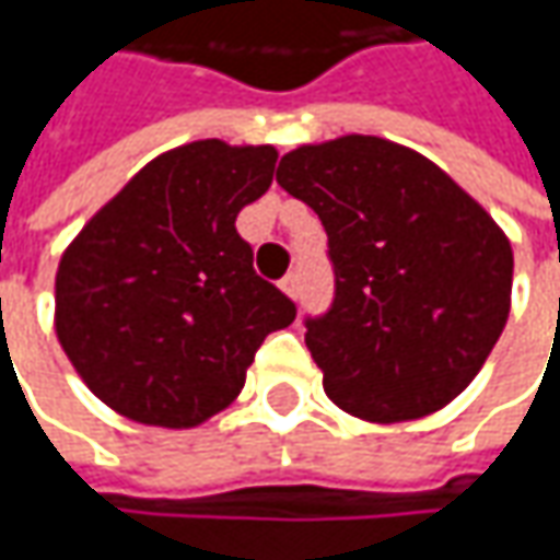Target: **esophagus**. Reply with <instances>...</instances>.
I'll list each match as a JSON object with an SVG mask.
<instances>
[{
    "label": "esophagus",
    "instance_id": "obj_1",
    "mask_svg": "<svg viewBox=\"0 0 560 560\" xmlns=\"http://www.w3.org/2000/svg\"><path fill=\"white\" fill-rule=\"evenodd\" d=\"M280 290L287 292L290 299H299V273L292 270V273H287L283 280H280Z\"/></svg>",
    "mask_w": 560,
    "mask_h": 560
}]
</instances>
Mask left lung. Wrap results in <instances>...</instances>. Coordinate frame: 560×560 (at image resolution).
<instances>
[{"mask_svg":"<svg viewBox=\"0 0 560 560\" xmlns=\"http://www.w3.org/2000/svg\"><path fill=\"white\" fill-rule=\"evenodd\" d=\"M277 184L327 230L334 305L305 317L327 396L374 423L445 408L505 330L514 255L499 224L442 167L380 137L292 149Z\"/></svg>","mask_w":560,"mask_h":560,"instance_id":"obj_1","label":"left lung"}]
</instances>
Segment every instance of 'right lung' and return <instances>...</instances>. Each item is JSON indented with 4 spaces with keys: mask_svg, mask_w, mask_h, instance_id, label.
I'll list each match as a JSON object with an SVG mask.
<instances>
[{
    "mask_svg": "<svg viewBox=\"0 0 560 560\" xmlns=\"http://www.w3.org/2000/svg\"><path fill=\"white\" fill-rule=\"evenodd\" d=\"M273 164V145L186 142L145 164L61 255L55 334L118 415L199 427L240 396L265 336L295 320L236 233Z\"/></svg>",
    "mask_w": 560,
    "mask_h": 560,
    "instance_id": "add662e5",
    "label": "right lung"
}]
</instances>
